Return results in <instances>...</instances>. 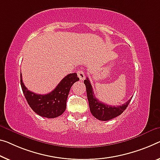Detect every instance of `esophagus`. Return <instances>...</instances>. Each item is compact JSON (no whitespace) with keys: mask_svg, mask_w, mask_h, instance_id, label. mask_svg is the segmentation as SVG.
I'll return each mask as SVG.
<instances>
[{"mask_svg":"<svg viewBox=\"0 0 160 160\" xmlns=\"http://www.w3.org/2000/svg\"><path fill=\"white\" fill-rule=\"evenodd\" d=\"M77 75H78V77L79 78V79L81 81H83L85 79V74H84V73H83V71H82V70L78 71Z\"/></svg>","mask_w":160,"mask_h":160,"instance_id":"1","label":"esophagus"}]
</instances>
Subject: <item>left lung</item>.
I'll return each mask as SVG.
<instances>
[{"label":"left lung","mask_w":160,"mask_h":160,"mask_svg":"<svg viewBox=\"0 0 160 160\" xmlns=\"http://www.w3.org/2000/svg\"><path fill=\"white\" fill-rule=\"evenodd\" d=\"M83 82H84L86 88H87V99L88 101V104H89L91 113L95 118L101 120V121H108V120L112 119L119 116L127 109V107H128L130 103V101L132 99L131 98L124 104L122 106H117V107H112V106L105 104L104 103L99 102L95 97L92 86L91 84L90 81L88 77H87Z\"/></svg>","instance_id":"left-lung-1"}]
</instances>
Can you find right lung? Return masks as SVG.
Here are the masks:
<instances>
[{"label": "right lung", "mask_w": 160, "mask_h": 160, "mask_svg": "<svg viewBox=\"0 0 160 160\" xmlns=\"http://www.w3.org/2000/svg\"><path fill=\"white\" fill-rule=\"evenodd\" d=\"M78 80L77 73H70L66 76L51 92L47 94H37L25 87L21 73V88L28 105L34 112L46 118H56L64 112L71 87Z\"/></svg>", "instance_id": "1"}]
</instances>
